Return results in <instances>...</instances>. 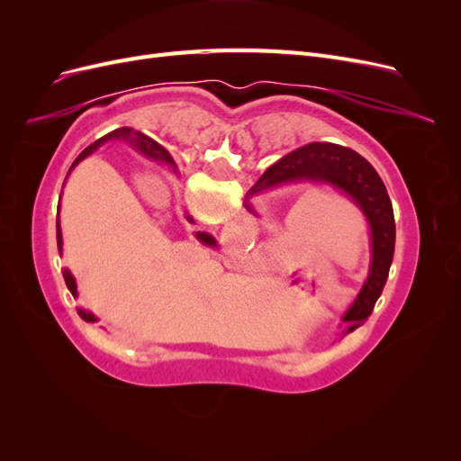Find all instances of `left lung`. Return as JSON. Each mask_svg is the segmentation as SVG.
Returning <instances> with one entry per match:
<instances>
[{
	"instance_id": "8db88e82",
	"label": "left lung",
	"mask_w": 461,
	"mask_h": 461,
	"mask_svg": "<svg viewBox=\"0 0 461 461\" xmlns=\"http://www.w3.org/2000/svg\"><path fill=\"white\" fill-rule=\"evenodd\" d=\"M294 180H317V183L339 186L350 194V198L361 207L371 225V273L352 308L344 315L346 323H350L348 330L352 332L371 315L373 305L386 285L390 265H393L396 242L393 202L388 198L379 173L366 158H361L350 148L329 142H313L286 153L261 175L249 194L294 183Z\"/></svg>"
}]
</instances>
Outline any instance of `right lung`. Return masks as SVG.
I'll return each mask as SVG.
<instances>
[{"label":"right lung","mask_w":461,"mask_h":461,"mask_svg":"<svg viewBox=\"0 0 461 461\" xmlns=\"http://www.w3.org/2000/svg\"><path fill=\"white\" fill-rule=\"evenodd\" d=\"M111 138H124V140H132V144L140 149V151H144V153H148L149 158H156V159H161V161H167L169 163L171 167H175V161H173V158L169 156V151H167L163 146H159L156 140H151L149 136H146V134H142V132H134L132 129H129V127H122V129H117V131H113V132H109V134H105L104 138H100V140H95L92 146H88L85 151L80 153V156L75 159V163H73V167L80 161V159H85L86 156H90V153L100 146L102 142H107V140H111ZM198 239L200 240H203L205 244H215V240L212 239V236H207V234H203V232H200L198 234ZM61 244H63V240H61V230H59V225H58V248L61 249ZM63 278H65V285H67V288L71 290V294L73 296H77V285H75V278H73V275L68 273V271H63ZM78 315L85 319V321H94V315H90V313H86V312H82V310H78Z\"/></svg>","instance_id":"right-lung-1"}]
</instances>
